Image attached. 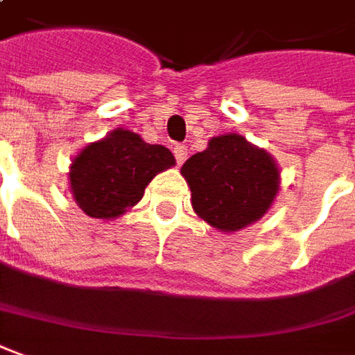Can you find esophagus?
Here are the masks:
<instances>
[{"instance_id": "obj_1", "label": "esophagus", "mask_w": 355, "mask_h": 355, "mask_svg": "<svg viewBox=\"0 0 355 355\" xmlns=\"http://www.w3.org/2000/svg\"><path fill=\"white\" fill-rule=\"evenodd\" d=\"M173 156H175L178 164L185 162V158H187V146H185V145H175V146H173Z\"/></svg>"}]
</instances>
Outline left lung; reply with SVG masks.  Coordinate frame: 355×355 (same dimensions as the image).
I'll return each instance as SVG.
<instances>
[{
    "label": "left lung",
    "mask_w": 355,
    "mask_h": 355,
    "mask_svg": "<svg viewBox=\"0 0 355 355\" xmlns=\"http://www.w3.org/2000/svg\"><path fill=\"white\" fill-rule=\"evenodd\" d=\"M197 216L220 232L255 224L280 191V168L265 148L238 133L212 137L182 166Z\"/></svg>",
    "instance_id": "obj_1"
}]
</instances>
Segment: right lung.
<instances>
[{
  "instance_id": "right-lung-1",
  "label": "right lung",
  "mask_w": 355,
  "mask_h": 355,
  "mask_svg": "<svg viewBox=\"0 0 355 355\" xmlns=\"http://www.w3.org/2000/svg\"><path fill=\"white\" fill-rule=\"evenodd\" d=\"M172 166L175 158L166 146L148 145L141 135L117 127L71 160V195L90 218L114 220L143 199L156 173Z\"/></svg>"
}]
</instances>
